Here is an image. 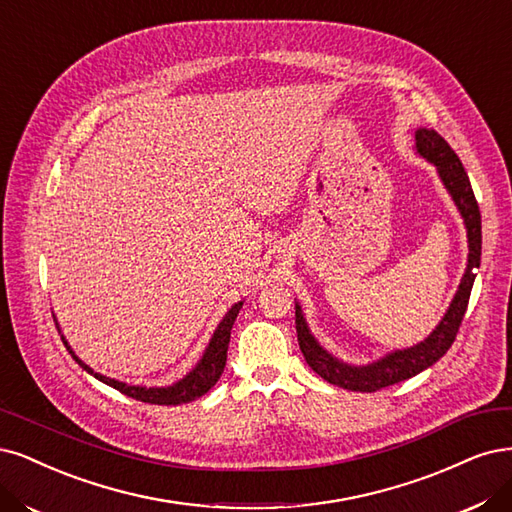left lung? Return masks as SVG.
Returning a JSON list of instances; mask_svg holds the SVG:
<instances>
[{"label": "left lung", "instance_id": "1", "mask_svg": "<svg viewBox=\"0 0 512 512\" xmlns=\"http://www.w3.org/2000/svg\"><path fill=\"white\" fill-rule=\"evenodd\" d=\"M415 139H417L415 144L417 152L436 165L440 180H443V184L451 192V197L466 222L468 248H470L468 269L462 277L460 290H457L449 311L443 317V322L436 326V330L424 343H419L411 349L394 351V354L366 366H349L339 362L337 358H332L328 351L322 349L320 343L311 337V332L305 324V317L301 313V307L296 305L298 345H301L307 364L322 379H326L332 385L343 387V390L377 392L381 387L415 377L417 373H421V370H426L436 360L443 358L447 354V349L453 345L457 330L462 326L464 313L468 309L470 290L474 284V277H477L474 271H477L481 264V211H479L477 199H474V192L462 161L434 129H419L415 133Z\"/></svg>", "mask_w": 512, "mask_h": 512}]
</instances>
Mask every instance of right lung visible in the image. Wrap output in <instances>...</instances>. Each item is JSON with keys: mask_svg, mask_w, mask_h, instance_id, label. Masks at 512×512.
Returning a JSON list of instances; mask_svg holds the SVG:
<instances>
[{"mask_svg": "<svg viewBox=\"0 0 512 512\" xmlns=\"http://www.w3.org/2000/svg\"><path fill=\"white\" fill-rule=\"evenodd\" d=\"M243 303H237L233 305V309L228 311L224 315V320L220 322V326L216 328L214 337H211L209 341V347L205 349V354L201 358V362L195 366V370H192L190 375H186L182 381L173 383L169 387H139V385H127V383H120L116 379H110V377H103L99 373H95V370L91 366H86L74 351L72 347L67 345V341L63 339L65 347L69 349V354H72V358L86 370V373L95 375L99 381H103L105 385L114 387V390H118L120 394H125L129 398H135L139 402H148V404H184V402H190L195 400L203 394H207L211 387L216 385V381L220 379V375L224 373V366H226V351H228V341H231V330H233V324H235V317L239 313Z\"/></svg>", "mask_w": 512, "mask_h": 512, "instance_id": "add662e5", "label": "right lung"}]
</instances>
